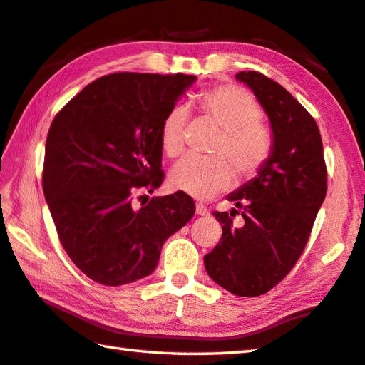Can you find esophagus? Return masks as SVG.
Masks as SVG:
<instances>
[{
    "mask_svg": "<svg viewBox=\"0 0 365 365\" xmlns=\"http://www.w3.org/2000/svg\"><path fill=\"white\" fill-rule=\"evenodd\" d=\"M195 213L199 215V216H208L210 215L207 207L202 205V203H197V205H195Z\"/></svg>",
    "mask_w": 365,
    "mask_h": 365,
    "instance_id": "1",
    "label": "esophagus"
}]
</instances>
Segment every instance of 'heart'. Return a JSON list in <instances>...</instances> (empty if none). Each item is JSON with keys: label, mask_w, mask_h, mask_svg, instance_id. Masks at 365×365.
Here are the masks:
<instances>
[{"label": "heart", "mask_w": 365, "mask_h": 365, "mask_svg": "<svg viewBox=\"0 0 365 365\" xmlns=\"http://www.w3.org/2000/svg\"><path fill=\"white\" fill-rule=\"evenodd\" d=\"M200 110L221 128L215 158H182L170 171V187L194 199H212L234 184V168L242 179H252L272 155V134L261 123L263 110L250 93L234 85H221L200 96ZM186 108L173 107L160 126V147L165 155L182 150Z\"/></svg>", "instance_id": "obj_1"}]
</instances>
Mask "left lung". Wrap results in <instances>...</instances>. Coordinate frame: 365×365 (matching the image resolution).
I'll return each mask as SVG.
<instances>
[{"label": "left lung", "instance_id": "left-lung-1", "mask_svg": "<svg viewBox=\"0 0 365 365\" xmlns=\"http://www.w3.org/2000/svg\"><path fill=\"white\" fill-rule=\"evenodd\" d=\"M252 89L272 133V155L250 181L227 195L231 212H215L222 237L205 255L216 284L237 297H259L277 285L303 253L327 192V170L317 123L308 110L267 76L239 72ZM240 212L245 225L234 227Z\"/></svg>", "mask_w": 365, "mask_h": 365}]
</instances>
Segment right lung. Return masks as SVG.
Masks as SVG:
<instances>
[{
  "label": "right lung",
  "mask_w": 365,
  "mask_h": 365,
  "mask_svg": "<svg viewBox=\"0 0 365 365\" xmlns=\"http://www.w3.org/2000/svg\"><path fill=\"white\" fill-rule=\"evenodd\" d=\"M194 75L121 72L89 83L56 115L43 190L61 244L89 279L118 287L153 272L162 247L186 226L184 192L133 207L138 189L163 182L160 126Z\"/></svg>",
  "instance_id": "right-lung-1"
}]
</instances>
